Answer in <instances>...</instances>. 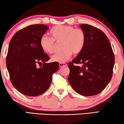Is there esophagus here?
<instances>
[{
    "label": "esophagus",
    "instance_id": "obj_1",
    "mask_svg": "<svg viewBox=\"0 0 124 124\" xmlns=\"http://www.w3.org/2000/svg\"><path fill=\"white\" fill-rule=\"evenodd\" d=\"M59 66H60V67H63L66 66H67V64L65 63H60Z\"/></svg>",
    "mask_w": 124,
    "mask_h": 124
}]
</instances>
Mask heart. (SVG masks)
<instances>
[{
    "instance_id": "obj_1",
    "label": "heart",
    "mask_w": 124,
    "mask_h": 124,
    "mask_svg": "<svg viewBox=\"0 0 124 124\" xmlns=\"http://www.w3.org/2000/svg\"><path fill=\"white\" fill-rule=\"evenodd\" d=\"M51 38L43 35L40 40L42 50L46 53L51 54L55 49L54 42H62L61 51L52 56L54 62L64 63L72 57L73 54L77 55L82 51L85 43V34L81 29L70 26L58 25L50 31Z\"/></svg>"
}]
</instances>
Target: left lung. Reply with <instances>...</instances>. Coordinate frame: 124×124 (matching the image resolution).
Masks as SVG:
<instances>
[{"label": "left lung", "mask_w": 124, "mask_h": 124, "mask_svg": "<svg viewBox=\"0 0 124 124\" xmlns=\"http://www.w3.org/2000/svg\"><path fill=\"white\" fill-rule=\"evenodd\" d=\"M85 34L84 47L68 63L69 83L77 93L91 96L102 92L110 82L115 58L108 37L97 28L80 25ZM76 64H82L81 67Z\"/></svg>", "instance_id": "1"}]
</instances>
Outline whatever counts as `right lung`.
Segmentation results:
<instances>
[{"label": "right lung", "mask_w": 124, "mask_h": 124, "mask_svg": "<svg viewBox=\"0 0 124 124\" xmlns=\"http://www.w3.org/2000/svg\"><path fill=\"white\" fill-rule=\"evenodd\" d=\"M49 29L45 24H33L18 31L10 40L6 58L10 80L21 93L28 96L43 94L49 87L52 74L57 72V62L47 63L49 56L40 45ZM38 64H43L38 67Z\"/></svg>", "instance_id": "add662e5"}]
</instances>
